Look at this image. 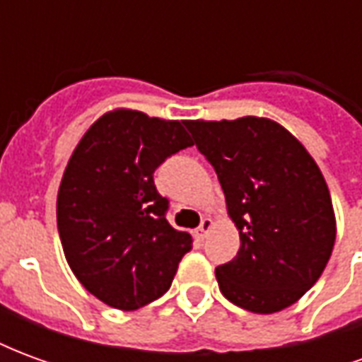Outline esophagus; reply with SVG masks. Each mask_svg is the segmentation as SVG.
<instances>
[{
    "label": "esophagus",
    "mask_w": 362,
    "mask_h": 362,
    "mask_svg": "<svg viewBox=\"0 0 362 362\" xmlns=\"http://www.w3.org/2000/svg\"><path fill=\"white\" fill-rule=\"evenodd\" d=\"M211 228H213V221L209 219V217H205V219L202 221V225H199V227H197V230H196L197 238H202V240H204L205 236H207V233H209Z\"/></svg>",
    "instance_id": "1"
}]
</instances>
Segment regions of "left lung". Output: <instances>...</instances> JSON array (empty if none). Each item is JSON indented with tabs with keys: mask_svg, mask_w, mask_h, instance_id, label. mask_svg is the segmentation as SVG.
I'll use <instances>...</instances> for the list:
<instances>
[{
	"mask_svg": "<svg viewBox=\"0 0 362 362\" xmlns=\"http://www.w3.org/2000/svg\"><path fill=\"white\" fill-rule=\"evenodd\" d=\"M217 173L240 248L215 267L223 295L256 314L295 304L318 281L335 243L329 189L303 143L277 122H184Z\"/></svg>",
	"mask_w": 362,
	"mask_h": 362,
	"instance_id": "8db88e82",
	"label": "left lung"
}]
</instances>
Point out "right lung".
<instances>
[{"mask_svg":"<svg viewBox=\"0 0 362 362\" xmlns=\"http://www.w3.org/2000/svg\"><path fill=\"white\" fill-rule=\"evenodd\" d=\"M189 145L184 122L122 108L96 119L67 163L58 192L64 254L83 287L112 308L157 300L192 250V236L166 221L168 199L153 180Z\"/></svg>","mask_w":362,"mask_h":362,"instance_id":"add662e5","label":"right lung"}]
</instances>
